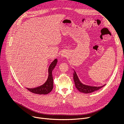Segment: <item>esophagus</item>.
<instances>
[{
  "label": "esophagus",
  "mask_w": 124,
  "mask_h": 124,
  "mask_svg": "<svg viewBox=\"0 0 124 124\" xmlns=\"http://www.w3.org/2000/svg\"><path fill=\"white\" fill-rule=\"evenodd\" d=\"M66 53L65 52H64V51H63V52H62V53H61V56L62 57H66Z\"/></svg>",
  "instance_id": "1"
}]
</instances>
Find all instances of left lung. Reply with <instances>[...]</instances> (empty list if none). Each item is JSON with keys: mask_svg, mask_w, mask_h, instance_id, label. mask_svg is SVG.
Here are the masks:
<instances>
[{"mask_svg": "<svg viewBox=\"0 0 124 124\" xmlns=\"http://www.w3.org/2000/svg\"><path fill=\"white\" fill-rule=\"evenodd\" d=\"M74 75V80L75 83L76 87L77 89L80 92H82L84 93H91L94 91L99 90L101 88L103 87L105 85L100 86V87H93L90 86L86 85L83 84L79 80L78 77L75 71V73L73 74Z\"/></svg>", "mask_w": 124, "mask_h": 124, "instance_id": "1", "label": "left lung"}]
</instances>
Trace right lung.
I'll return each mask as SVG.
<instances>
[{
  "label": "right lung",
  "instance_id": "1",
  "mask_svg": "<svg viewBox=\"0 0 124 124\" xmlns=\"http://www.w3.org/2000/svg\"><path fill=\"white\" fill-rule=\"evenodd\" d=\"M57 62V60L55 59L49 65L48 68V77L47 80L43 85L34 88H27V89L33 93L37 94L46 95L50 93L53 89V87H54L52 71L55 67Z\"/></svg>",
  "mask_w": 124,
  "mask_h": 124
}]
</instances>
